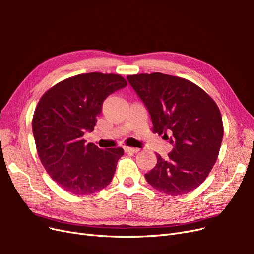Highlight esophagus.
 I'll return each instance as SVG.
<instances>
[{
	"label": "esophagus",
	"mask_w": 254,
	"mask_h": 254,
	"mask_svg": "<svg viewBox=\"0 0 254 254\" xmlns=\"http://www.w3.org/2000/svg\"><path fill=\"white\" fill-rule=\"evenodd\" d=\"M124 150H125L126 152H133V153H135V152H139V151H140V149H139V148L128 147V146H125V147H124Z\"/></svg>",
	"instance_id": "1"
}]
</instances>
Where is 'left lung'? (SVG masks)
<instances>
[{
    "label": "left lung",
    "instance_id": "left-lung-1",
    "mask_svg": "<svg viewBox=\"0 0 254 254\" xmlns=\"http://www.w3.org/2000/svg\"><path fill=\"white\" fill-rule=\"evenodd\" d=\"M127 79L173 150L145 174L152 188L171 196L190 193L205 180L218 157L224 125L218 107L197 84L162 73Z\"/></svg>",
    "mask_w": 254,
    "mask_h": 254
}]
</instances>
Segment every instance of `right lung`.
<instances>
[{
    "label": "right lung",
    "instance_id": "obj_1",
    "mask_svg": "<svg viewBox=\"0 0 254 254\" xmlns=\"http://www.w3.org/2000/svg\"><path fill=\"white\" fill-rule=\"evenodd\" d=\"M126 86L118 74H79L55 84L38 103L32 122L38 155L68 193L93 194L111 182L124 150L101 149L82 136L94 130L105 99Z\"/></svg>",
    "mask_w": 254,
    "mask_h": 254
}]
</instances>
